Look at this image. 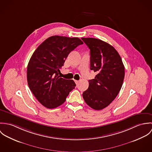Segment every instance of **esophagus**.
Wrapping results in <instances>:
<instances>
[{"label":"esophagus","instance_id":"obj_1","mask_svg":"<svg viewBox=\"0 0 152 152\" xmlns=\"http://www.w3.org/2000/svg\"><path fill=\"white\" fill-rule=\"evenodd\" d=\"M75 84H76L77 85H78V84L79 83V81H77V80H75Z\"/></svg>","mask_w":152,"mask_h":152}]
</instances>
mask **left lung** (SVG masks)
<instances>
[{"label": "left lung", "mask_w": 152, "mask_h": 152, "mask_svg": "<svg viewBox=\"0 0 152 152\" xmlns=\"http://www.w3.org/2000/svg\"><path fill=\"white\" fill-rule=\"evenodd\" d=\"M90 49V69L97 74L89 80L83 94L87 105L95 110L106 108L120 91L125 77V66L115 48L101 40L81 38Z\"/></svg>", "instance_id": "1"}]
</instances>
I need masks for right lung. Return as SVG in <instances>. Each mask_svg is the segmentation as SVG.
<instances>
[{
  "label": "right lung",
  "mask_w": 152,
  "mask_h": 152,
  "mask_svg": "<svg viewBox=\"0 0 152 152\" xmlns=\"http://www.w3.org/2000/svg\"><path fill=\"white\" fill-rule=\"evenodd\" d=\"M83 44L78 37L53 36L33 53L27 65V80L31 91L44 107L51 109L61 105L75 88L73 80L60 78V69L69 53Z\"/></svg>",
  "instance_id": "add662e5"
}]
</instances>
